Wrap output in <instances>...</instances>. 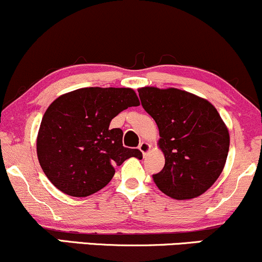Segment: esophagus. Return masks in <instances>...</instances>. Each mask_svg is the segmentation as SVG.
I'll list each match as a JSON object with an SVG mask.
<instances>
[{"label":"esophagus","instance_id":"34e87169","mask_svg":"<svg viewBox=\"0 0 262 262\" xmlns=\"http://www.w3.org/2000/svg\"><path fill=\"white\" fill-rule=\"evenodd\" d=\"M149 148H151V146H149V143L145 142V141H143V142H141L140 146H139V149L141 152H142L143 156H146L147 154H148Z\"/></svg>","mask_w":262,"mask_h":262}]
</instances>
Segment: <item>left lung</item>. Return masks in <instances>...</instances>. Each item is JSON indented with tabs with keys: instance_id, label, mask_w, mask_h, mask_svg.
<instances>
[{
	"instance_id": "8db88e82",
	"label": "left lung",
	"mask_w": 262,
	"mask_h": 262,
	"mask_svg": "<svg viewBox=\"0 0 262 262\" xmlns=\"http://www.w3.org/2000/svg\"><path fill=\"white\" fill-rule=\"evenodd\" d=\"M142 107L160 130L158 146L166 162L154 174L156 186L170 198L186 201L213 186L224 168L230 137L216 108L184 90L139 89Z\"/></svg>"
}]
</instances>
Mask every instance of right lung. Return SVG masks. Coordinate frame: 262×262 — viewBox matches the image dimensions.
I'll return each mask as SVG.
<instances>
[{"label":"right lung","mask_w":262,"mask_h":262,"mask_svg":"<svg viewBox=\"0 0 262 262\" xmlns=\"http://www.w3.org/2000/svg\"><path fill=\"white\" fill-rule=\"evenodd\" d=\"M130 88H83L64 94L47 108L37 137V156L44 174L72 196L102 189L127 158H142L122 146L121 128H110L114 117L139 106Z\"/></svg>","instance_id":"add662e5"}]
</instances>
